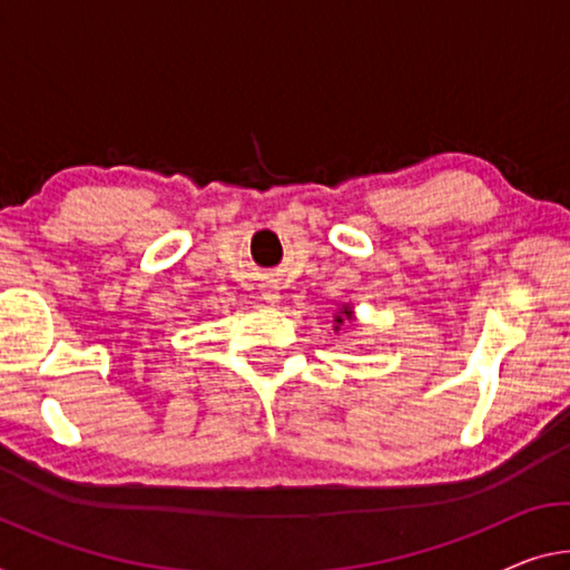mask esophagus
<instances>
[{
    "label": "esophagus",
    "mask_w": 570,
    "mask_h": 570,
    "mask_svg": "<svg viewBox=\"0 0 570 570\" xmlns=\"http://www.w3.org/2000/svg\"><path fill=\"white\" fill-rule=\"evenodd\" d=\"M265 301H267V303H277V301H279L277 287H265Z\"/></svg>",
    "instance_id": "esophagus-1"
}]
</instances>
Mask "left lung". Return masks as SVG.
I'll return each instance as SVG.
<instances>
[{
    "label": "left lung",
    "instance_id": "8db88e82",
    "mask_svg": "<svg viewBox=\"0 0 570 570\" xmlns=\"http://www.w3.org/2000/svg\"><path fill=\"white\" fill-rule=\"evenodd\" d=\"M344 315H352V311H348V308H346V305H344ZM336 321H338V323H344V318H341V315H338V318H336Z\"/></svg>",
    "mask_w": 570,
    "mask_h": 570
}]
</instances>
